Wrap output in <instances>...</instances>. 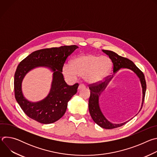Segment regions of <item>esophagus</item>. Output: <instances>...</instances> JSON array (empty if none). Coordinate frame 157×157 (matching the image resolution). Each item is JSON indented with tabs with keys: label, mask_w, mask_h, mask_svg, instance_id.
<instances>
[{
	"label": "esophagus",
	"mask_w": 157,
	"mask_h": 157,
	"mask_svg": "<svg viewBox=\"0 0 157 157\" xmlns=\"http://www.w3.org/2000/svg\"><path fill=\"white\" fill-rule=\"evenodd\" d=\"M84 88H86V86L84 84H80L79 85V87H78L79 90H80V89H84Z\"/></svg>",
	"instance_id": "obj_1"
}]
</instances>
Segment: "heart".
I'll use <instances>...</instances> for the list:
<instances>
[{
  "label": "heart",
  "instance_id": "1",
  "mask_svg": "<svg viewBox=\"0 0 157 157\" xmlns=\"http://www.w3.org/2000/svg\"><path fill=\"white\" fill-rule=\"evenodd\" d=\"M112 66L111 59L107 56L86 54L74 58L71 64H65L63 71L67 78L76 79L78 76H84L87 82L97 83L109 75Z\"/></svg>",
  "mask_w": 157,
  "mask_h": 157
}]
</instances>
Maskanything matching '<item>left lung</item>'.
Wrapping results in <instances>:
<instances>
[{
	"label": "left lung",
	"instance_id": "left-lung-1",
	"mask_svg": "<svg viewBox=\"0 0 157 157\" xmlns=\"http://www.w3.org/2000/svg\"><path fill=\"white\" fill-rule=\"evenodd\" d=\"M102 52L107 55L110 59L112 60V62L113 63V72L114 73H116L121 68H127L133 71L139 78L142 87L143 93L142 103V107L140 109V110L143 106L147 88L145 76L143 72L140 69H139L136 65L131 60L128 59V58L119 56L115 52L112 51L102 50ZM107 77L108 76H107V78L103 81L89 84V88L91 91L90 97H89V110L93 120L96 124H97L102 128L105 129H112L121 127L123 125L125 124L128 121L118 124H113L108 121L102 113L99 105V98L101 93L105 89L109 81L113 78V76L109 78H108Z\"/></svg>",
	"mask_w": 157,
	"mask_h": 157
}]
</instances>
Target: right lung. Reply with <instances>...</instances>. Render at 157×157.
Masks as SVG:
<instances>
[{
  "mask_svg": "<svg viewBox=\"0 0 157 157\" xmlns=\"http://www.w3.org/2000/svg\"><path fill=\"white\" fill-rule=\"evenodd\" d=\"M76 45L44 48L35 51L18 65L14 76V92L17 102L30 118L44 124L53 123L64 114L68 101L77 93L78 83L69 86L64 80L63 67L68 58L76 48ZM45 66L54 72L51 92L47 98L37 103L25 99L21 91V82L31 69Z\"/></svg>",
  "mask_w": 157,
  "mask_h": 157,
  "instance_id": "1",
  "label": "right lung"
}]
</instances>
